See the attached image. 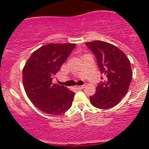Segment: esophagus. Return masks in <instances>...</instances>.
Here are the masks:
<instances>
[{
    "mask_svg": "<svg viewBox=\"0 0 149 149\" xmlns=\"http://www.w3.org/2000/svg\"><path fill=\"white\" fill-rule=\"evenodd\" d=\"M84 86H85L84 85H83V86H76V88H77V89H82V88H84Z\"/></svg>",
    "mask_w": 149,
    "mask_h": 149,
    "instance_id": "1",
    "label": "esophagus"
}]
</instances>
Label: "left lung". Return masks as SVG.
Returning a JSON list of instances; mask_svg holds the SVG:
<instances>
[{
    "instance_id": "1",
    "label": "left lung",
    "mask_w": 149,
    "mask_h": 149,
    "mask_svg": "<svg viewBox=\"0 0 149 149\" xmlns=\"http://www.w3.org/2000/svg\"><path fill=\"white\" fill-rule=\"evenodd\" d=\"M97 58L104 81L89 97L91 104L99 109L113 107L127 94L133 73L130 62L125 54L116 46L103 41L86 43ZM103 79V77H101Z\"/></svg>"
}]
</instances>
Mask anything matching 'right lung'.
Wrapping results in <instances>:
<instances>
[{
    "label": "right lung",
    "mask_w": 149,
    "mask_h": 149,
    "mask_svg": "<svg viewBox=\"0 0 149 149\" xmlns=\"http://www.w3.org/2000/svg\"><path fill=\"white\" fill-rule=\"evenodd\" d=\"M76 44L52 43L34 51L23 69L24 90L33 104L42 112L59 115L70 109L75 93L52 84V79Z\"/></svg>",
    "instance_id": "1"
}]
</instances>
